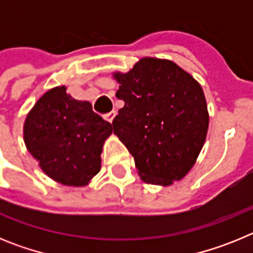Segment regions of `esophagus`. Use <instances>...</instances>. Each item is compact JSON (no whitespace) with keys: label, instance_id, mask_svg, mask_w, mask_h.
<instances>
[{"label":"esophagus","instance_id":"34e87169","mask_svg":"<svg viewBox=\"0 0 253 253\" xmlns=\"http://www.w3.org/2000/svg\"><path fill=\"white\" fill-rule=\"evenodd\" d=\"M115 115H116L115 111H111V113H109V114H106V115H105V119H106L109 123H113Z\"/></svg>","mask_w":253,"mask_h":253}]
</instances>
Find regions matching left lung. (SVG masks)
Returning <instances> with one entry per match:
<instances>
[{
	"label": "left lung",
	"instance_id": "left-lung-1",
	"mask_svg": "<svg viewBox=\"0 0 253 253\" xmlns=\"http://www.w3.org/2000/svg\"><path fill=\"white\" fill-rule=\"evenodd\" d=\"M116 97L125 102L111 129L134 157L147 184L171 185L194 166L209 115L202 87L169 60L143 58L115 73Z\"/></svg>",
	"mask_w": 253,
	"mask_h": 253
}]
</instances>
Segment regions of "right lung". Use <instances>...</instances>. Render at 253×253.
Instances as JSON below:
<instances>
[{"mask_svg": "<svg viewBox=\"0 0 253 253\" xmlns=\"http://www.w3.org/2000/svg\"><path fill=\"white\" fill-rule=\"evenodd\" d=\"M111 124L93 113L92 105L49 90L26 118L25 144L46 175L69 186L86 185L100 171L104 140Z\"/></svg>", "mask_w": 253, "mask_h": 253, "instance_id": "add662e5", "label": "right lung"}]
</instances>
